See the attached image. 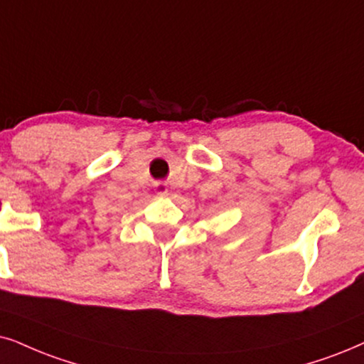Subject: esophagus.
Wrapping results in <instances>:
<instances>
[{"label":"esophagus","mask_w":364,"mask_h":364,"mask_svg":"<svg viewBox=\"0 0 364 364\" xmlns=\"http://www.w3.org/2000/svg\"><path fill=\"white\" fill-rule=\"evenodd\" d=\"M156 186H158L161 196H169V188H168L166 183H163V181L156 183Z\"/></svg>","instance_id":"obj_1"}]
</instances>
